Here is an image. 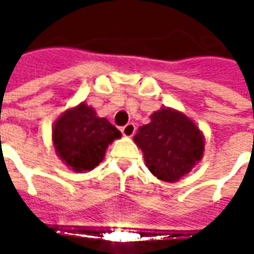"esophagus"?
<instances>
[{"label": "esophagus", "instance_id": "1", "mask_svg": "<svg viewBox=\"0 0 254 254\" xmlns=\"http://www.w3.org/2000/svg\"><path fill=\"white\" fill-rule=\"evenodd\" d=\"M121 132L125 137H132L133 134H134V132H136V127H134V124H127V125L121 129Z\"/></svg>", "mask_w": 254, "mask_h": 254}]
</instances>
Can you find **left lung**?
I'll return each instance as SVG.
<instances>
[{"mask_svg":"<svg viewBox=\"0 0 254 254\" xmlns=\"http://www.w3.org/2000/svg\"><path fill=\"white\" fill-rule=\"evenodd\" d=\"M133 137L143 151L144 162L158 180L177 182L202 159L205 137L182 111L162 107Z\"/></svg>","mask_w":254,"mask_h":254,"instance_id":"obj_1","label":"left lung"}]
</instances>
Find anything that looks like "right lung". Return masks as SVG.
<instances>
[{
	"label": "right lung",
	"mask_w": 254,
	"mask_h": 254,
	"mask_svg": "<svg viewBox=\"0 0 254 254\" xmlns=\"http://www.w3.org/2000/svg\"><path fill=\"white\" fill-rule=\"evenodd\" d=\"M120 137L121 132L85 102L64 111L53 125L56 154L76 173L95 169L105 159L109 144Z\"/></svg>",
	"instance_id": "1"
}]
</instances>
